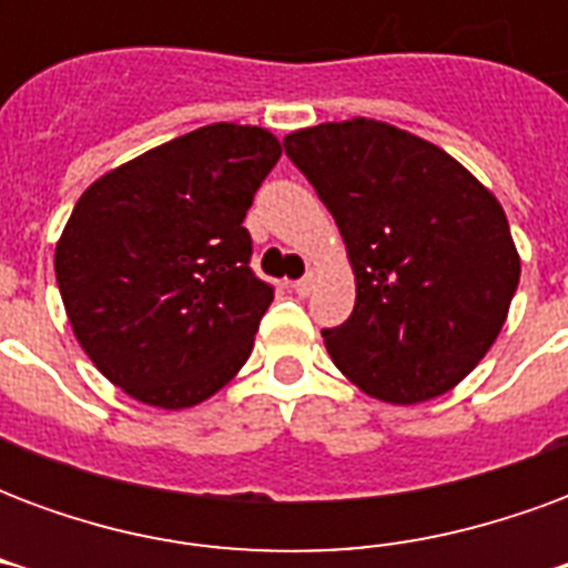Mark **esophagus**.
Listing matches in <instances>:
<instances>
[{
    "label": "esophagus",
    "instance_id": "34e87169",
    "mask_svg": "<svg viewBox=\"0 0 568 568\" xmlns=\"http://www.w3.org/2000/svg\"><path fill=\"white\" fill-rule=\"evenodd\" d=\"M313 288H316V276H313V273H310V276H304V280H297V283H295V292L301 297H307Z\"/></svg>",
    "mask_w": 568,
    "mask_h": 568
}]
</instances>
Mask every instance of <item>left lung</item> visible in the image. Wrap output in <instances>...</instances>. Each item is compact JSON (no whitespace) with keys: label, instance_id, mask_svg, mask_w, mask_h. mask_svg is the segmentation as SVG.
<instances>
[{"label":"left lung","instance_id":"obj_1","mask_svg":"<svg viewBox=\"0 0 568 568\" xmlns=\"http://www.w3.org/2000/svg\"><path fill=\"white\" fill-rule=\"evenodd\" d=\"M356 276L353 316L322 332L346 381L386 405L450 393L487 356L520 283L505 210L435 142L374 118L292 130Z\"/></svg>","mask_w":568,"mask_h":568}]
</instances>
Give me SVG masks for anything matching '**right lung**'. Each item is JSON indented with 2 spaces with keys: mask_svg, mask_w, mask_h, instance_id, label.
Returning a JSON list of instances; mask_svg holds the SVG:
<instances>
[{
  "mask_svg": "<svg viewBox=\"0 0 568 568\" xmlns=\"http://www.w3.org/2000/svg\"><path fill=\"white\" fill-rule=\"evenodd\" d=\"M283 154L271 130L210 124L149 149L81 194L54 248L72 334L130 398L206 402L255 346L273 288L243 227Z\"/></svg>",
  "mask_w": 568,
  "mask_h": 568,
  "instance_id": "obj_1",
  "label": "right lung"
}]
</instances>
